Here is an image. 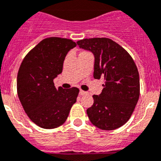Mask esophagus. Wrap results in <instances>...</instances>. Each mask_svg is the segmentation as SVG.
I'll list each match as a JSON object with an SVG mask.
<instances>
[{
    "label": "esophagus",
    "instance_id": "1",
    "mask_svg": "<svg viewBox=\"0 0 161 161\" xmlns=\"http://www.w3.org/2000/svg\"><path fill=\"white\" fill-rule=\"evenodd\" d=\"M85 94H86V92H84V91H82V90L79 91V95H85Z\"/></svg>",
    "mask_w": 161,
    "mask_h": 161
}]
</instances>
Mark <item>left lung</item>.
Segmentation results:
<instances>
[{"label":"left lung","mask_w":161,"mask_h":161,"mask_svg":"<svg viewBox=\"0 0 161 161\" xmlns=\"http://www.w3.org/2000/svg\"><path fill=\"white\" fill-rule=\"evenodd\" d=\"M81 48L94 54L96 79L103 78L104 88L86 110L91 122L104 130L121 127L132 115L140 92L139 71L135 61L121 46L108 38L79 40Z\"/></svg>","instance_id":"8db88e82"}]
</instances>
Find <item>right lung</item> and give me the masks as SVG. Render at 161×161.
Wrapping results in <instances>:
<instances>
[{"label": "right lung", "instance_id": "1", "mask_svg": "<svg viewBox=\"0 0 161 161\" xmlns=\"http://www.w3.org/2000/svg\"><path fill=\"white\" fill-rule=\"evenodd\" d=\"M76 45L69 39L46 38L26 54L19 67V100L29 118L41 128L54 129L64 124L76 102L79 88H56L53 82L62 72L65 56Z\"/></svg>", "mask_w": 161, "mask_h": 161}]
</instances>
